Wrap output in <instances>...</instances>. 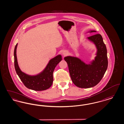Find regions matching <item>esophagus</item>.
<instances>
[{"mask_svg":"<svg viewBox=\"0 0 124 124\" xmlns=\"http://www.w3.org/2000/svg\"><path fill=\"white\" fill-rule=\"evenodd\" d=\"M63 54L64 55V56H66V55L68 54V52H66V51H65V52H64L63 53Z\"/></svg>","mask_w":124,"mask_h":124,"instance_id":"34e87169","label":"esophagus"}]
</instances>
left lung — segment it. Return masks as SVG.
I'll use <instances>...</instances> for the list:
<instances>
[{"label":"left lung","instance_id":"1","mask_svg":"<svg viewBox=\"0 0 124 124\" xmlns=\"http://www.w3.org/2000/svg\"><path fill=\"white\" fill-rule=\"evenodd\" d=\"M87 39L94 44L97 49V56L91 64H85L74 57L67 56L64 58L68 66L72 82L82 88H91L97 85L104 76L108 66L107 49L102 37L100 34H95Z\"/></svg>","mask_w":124,"mask_h":124}]
</instances>
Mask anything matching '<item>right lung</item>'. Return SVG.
<instances>
[{"label":"right lung","instance_id":"right-lung-1","mask_svg":"<svg viewBox=\"0 0 124 124\" xmlns=\"http://www.w3.org/2000/svg\"><path fill=\"white\" fill-rule=\"evenodd\" d=\"M16 44L14 51V66L19 78L24 85L28 88L37 91H44L49 88L53 83V72L55 67L62 60V57L59 55L51 59L45 69L40 73L34 76H31L24 73L20 69L18 65Z\"/></svg>","mask_w":124,"mask_h":124}]
</instances>
